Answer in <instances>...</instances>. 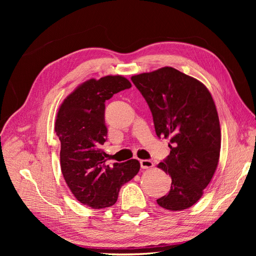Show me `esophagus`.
Instances as JSON below:
<instances>
[{"label":"esophagus","mask_w":256,"mask_h":256,"mask_svg":"<svg viewBox=\"0 0 256 256\" xmlns=\"http://www.w3.org/2000/svg\"><path fill=\"white\" fill-rule=\"evenodd\" d=\"M140 164L142 168H152L154 166V162L152 160H141Z\"/></svg>","instance_id":"34e87169"}]
</instances>
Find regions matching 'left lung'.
Instances as JSON below:
<instances>
[{
  "mask_svg": "<svg viewBox=\"0 0 256 256\" xmlns=\"http://www.w3.org/2000/svg\"><path fill=\"white\" fill-rule=\"evenodd\" d=\"M152 114L158 138H170L168 156L158 164L172 178L159 206L180 212L196 204L218 166L221 130L218 112L203 83L173 67L131 76Z\"/></svg>",
  "mask_w": 256,
  "mask_h": 256,
  "instance_id": "1",
  "label": "left lung"
}]
</instances>
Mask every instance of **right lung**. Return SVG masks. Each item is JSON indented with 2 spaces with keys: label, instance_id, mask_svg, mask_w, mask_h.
<instances>
[{
  "label": "right lung",
  "instance_id": "right-lung-1",
  "mask_svg": "<svg viewBox=\"0 0 256 256\" xmlns=\"http://www.w3.org/2000/svg\"><path fill=\"white\" fill-rule=\"evenodd\" d=\"M130 88L129 80L122 76L88 80L64 100L56 115L62 173L74 198L92 208L114 205L122 186L140 170L136 159L106 166L108 154L102 150L108 134L106 100Z\"/></svg>",
  "mask_w": 256,
  "mask_h": 256
}]
</instances>
